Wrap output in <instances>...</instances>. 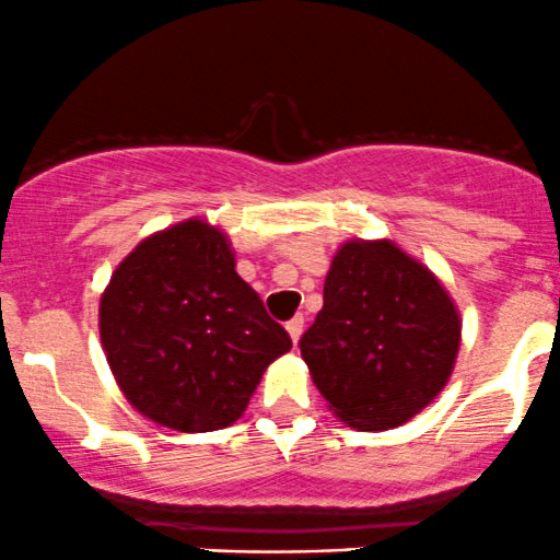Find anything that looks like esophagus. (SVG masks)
Instances as JSON below:
<instances>
[{
  "instance_id": "1",
  "label": "esophagus",
  "mask_w": 560,
  "mask_h": 560,
  "mask_svg": "<svg viewBox=\"0 0 560 560\" xmlns=\"http://www.w3.org/2000/svg\"><path fill=\"white\" fill-rule=\"evenodd\" d=\"M285 330H288V336L293 338V343H299L301 332H304V314H296V317H293V319H288Z\"/></svg>"
}]
</instances>
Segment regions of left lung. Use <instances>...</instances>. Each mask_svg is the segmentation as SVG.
I'll list each match as a JSON object with an SVG mask.
<instances>
[{
    "label": "left lung",
    "instance_id": "left-lung-1",
    "mask_svg": "<svg viewBox=\"0 0 560 560\" xmlns=\"http://www.w3.org/2000/svg\"><path fill=\"white\" fill-rule=\"evenodd\" d=\"M299 347L336 418L386 431L450 381L460 317L442 282L394 243L349 241L332 256L323 310Z\"/></svg>",
    "mask_w": 560,
    "mask_h": 560
}]
</instances>
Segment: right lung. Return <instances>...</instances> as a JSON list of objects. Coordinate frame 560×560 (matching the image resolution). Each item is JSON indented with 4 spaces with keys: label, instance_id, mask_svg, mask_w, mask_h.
<instances>
[{
    "label": "right lung",
    "instance_id": "right-lung-1",
    "mask_svg": "<svg viewBox=\"0 0 560 560\" xmlns=\"http://www.w3.org/2000/svg\"><path fill=\"white\" fill-rule=\"evenodd\" d=\"M100 338L135 410L182 433L235 423L267 364L293 347L203 219L155 232L118 264Z\"/></svg>",
    "mask_w": 560,
    "mask_h": 560
}]
</instances>
